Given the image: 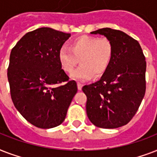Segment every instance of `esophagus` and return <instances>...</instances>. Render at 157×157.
Returning a JSON list of instances; mask_svg holds the SVG:
<instances>
[{"label":"esophagus","mask_w":157,"mask_h":157,"mask_svg":"<svg viewBox=\"0 0 157 157\" xmlns=\"http://www.w3.org/2000/svg\"><path fill=\"white\" fill-rule=\"evenodd\" d=\"M82 86H83V85L81 83H80V82H78L77 83V88H78L79 90H81V89H82Z\"/></svg>","instance_id":"1"}]
</instances>
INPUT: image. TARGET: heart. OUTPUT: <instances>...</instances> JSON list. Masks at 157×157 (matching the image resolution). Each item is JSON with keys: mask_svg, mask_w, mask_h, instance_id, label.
Returning a JSON list of instances; mask_svg holds the SVG:
<instances>
[{"mask_svg": "<svg viewBox=\"0 0 157 157\" xmlns=\"http://www.w3.org/2000/svg\"><path fill=\"white\" fill-rule=\"evenodd\" d=\"M113 55V46L109 39L92 36H80L71 40L69 50L65 47L59 51V61L62 69L71 73L78 62L81 65L72 72L71 77L78 81H85L102 76L107 71Z\"/></svg>", "mask_w": 157, "mask_h": 157, "instance_id": "heart-1", "label": "heart"}]
</instances>
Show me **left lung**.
<instances>
[{
  "label": "left lung",
  "instance_id": "obj_1",
  "mask_svg": "<svg viewBox=\"0 0 157 157\" xmlns=\"http://www.w3.org/2000/svg\"><path fill=\"white\" fill-rule=\"evenodd\" d=\"M90 33L109 39L113 55L100 80L82 88L87 116L99 128L121 127L134 117L145 95V56L139 43L121 31L105 28Z\"/></svg>",
  "mask_w": 157,
  "mask_h": 157
}]
</instances>
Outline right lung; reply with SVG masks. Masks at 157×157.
Instances as JSON below:
<instances>
[{"label":"right lung","mask_w":157,"mask_h":157,"mask_svg":"<svg viewBox=\"0 0 157 157\" xmlns=\"http://www.w3.org/2000/svg\"><path fill=\"white\" fill-rule=\"evenodd\" d=\"M70 36L50 28H37L11 50L7 71L11 98L19 113L38 128L61 124L77 92L76 82L69 81L58 57Z\"/></svg>","instance_id":"right-lung-1"}]
</instances>
